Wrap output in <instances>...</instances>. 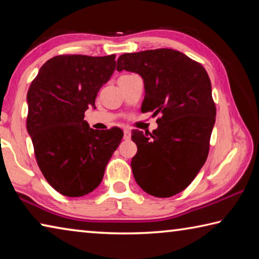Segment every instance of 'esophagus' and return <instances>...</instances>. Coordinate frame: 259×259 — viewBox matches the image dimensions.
<instances>
[{"label":"esophagus","instance_id":"34e87169","mask_svg":"<svg viewBox=\"0 0 259 259\" xmlns=\"http://www.w3.org/2000/svg\"><path fill=\"white\" fill-rule=\"evenodd\" d=\"M130 137H131V133H130V130H128V129H124V131H123V138H124L125 140H129V139H130Z\"/></svg>","mask_w":259,"mask_h":259}]
</instances>
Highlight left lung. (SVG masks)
Wrapping results in <instances>:
<instances>
[{
  "instance_id": "left-lung-1",
  "label": "left lung",
  "mask_w": 259,
  "mask_h": 259,
  "mask_svg": "<svg viewBox=\"0 0 259 259\" xmlns=\"http://www.w3.org/2000/svg\"><path fill=\"white\" fill-rule=\"evenodd\" d=\"M116 71L139 74L145 88L142 112L162 114L152 134L131 135L138 148L131 161L135 181L148 194L170 198L190 185L208 157L216 120L208 73L172 49L121 55Z\"/></svg>"
}]
</instances>
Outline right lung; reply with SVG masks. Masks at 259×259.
Masks as SVG:
<instances>
[{
  "mask_svg": "<svg viewBox=\"0 0 259 259\" xmlns=\"http://www.w3.org/2000/svg\"><path fill=\"white\" fill-rule=\"evenodd\" d=\"M115 55H61L43 65L27 93V131L38 168L60 194H89L103 181L105 168L123 131L91 129L84 112L96 107L98 91L115 69Z\"/></svg>",
  "mask_w": 259,
  "mask_h": 259,
  "instance_id": "1",
  "label": "right lung"
}]
</instances>
